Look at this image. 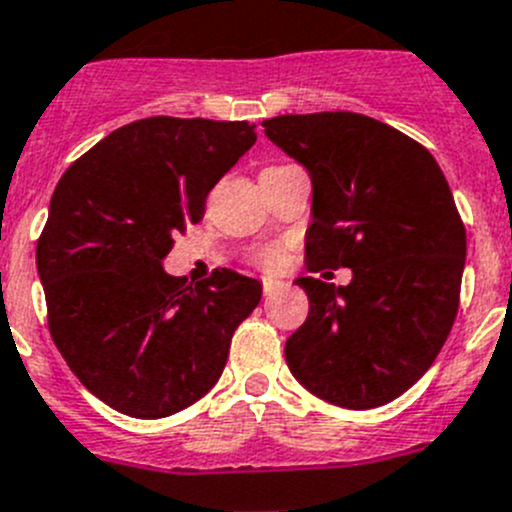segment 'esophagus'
Here are the masks:
<instances>
[{
    "label": "esophagus",
    "instance_id": "34e87169",
    "mask_svg": "<svg viewBox=\"0 0 512 512\" xmlns=\"http://www.w3.org/2000/svg\"><path fill=\"white\" fill-rule=\"evenodd\" d=\"M285 287V282L282 280H275V277H262V290H265V295H275L277 290H282Z\"/></svg>",
    "mask_w": 512,
    "mask_h": 512
}]
</instances>
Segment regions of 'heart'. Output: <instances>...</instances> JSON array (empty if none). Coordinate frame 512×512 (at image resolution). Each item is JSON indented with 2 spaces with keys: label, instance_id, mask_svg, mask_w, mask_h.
<instances>
[{
  "label": "heart",
  "instance_id": "heart-1",
  "mask_svg": "<svg viewBox=\"0 0 512 512\" xmlns=\"http://www.w3.org/2000/svg\"><path fill=\"white\" fill-rule=\"evenodd\" d=\"M257 262L265 267H277L282 262L280 247H265V250L257 252Z\"/></svg>",
  "mask_w": 512,
  "mask_h": 512
}]
</instances>
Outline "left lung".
Returning a JSON list of instances; mask_svg holds the SVG:
<instances>
[{"label":"left lung","instance_id":"1","mask_svg":"<svg viewBox=\"0 0 512 512\" xmlns=\"http://www.w3.org/2000/svg\"><path fill=\"white\" fill-rule=\"evenodd\" d=\"M272 145L312 182L307 267H350V285L300 277L310 312L285 342L302 388L350 410L400 398L428 372L458 315L465 227L435 157L355 112L282 114Z\"/></svg>","mask_w":512,"mask_h":512}]
</instances>
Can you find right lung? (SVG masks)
<instances>
[{"label": "right lung", "instance_id": "1", "mask_svg": "<svg viewBox=\"0 0 512 512\" xmlns=\"http://www.w3.org/2000/svg\"><path fill=\"white\" fill-rule=\"evenodd\" d=\"M255 140L247 122L137 119L59 180L37 242L49 332L109 408L167 418L220 380L232 332L260 305V280L222 270L190 287L162 262Z\"/></svg>", "mask_w": 512, "mask_h": 512}]
</instances>
